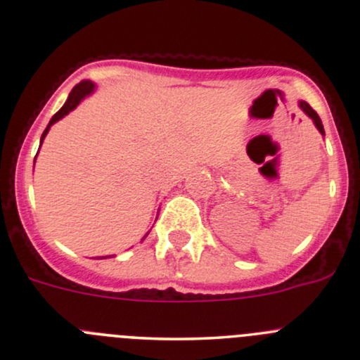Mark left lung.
Here are the masks:
<instances>
[{"label": "left lung", "instance_id": "8db88e82", "mask_svg": "<svg viewBox=\"0 0 360 360\" xmlns=\"http://www.w3.org/2000/svg\"><path fill=\"white\" fill-rule=\"evenodd\" d=\"M300 107L302 108V110L306 112V114H308L311 119H313V122H314V126L318 127V131L321 132L323 136H325V129H323V124H321V119H320V115L316 114V112L313 110V108L309 107V103H306V102H300Z\"/></svg>", "mask_w": 360, "mask_h": 360}]
</instances>
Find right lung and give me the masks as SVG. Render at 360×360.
<instances>
[{"label": "right lung", "mask_w": 360, "mask_h": 360, "mask_svg": "<svg viewBox=\"0 0 360 360\" xmlns=\"http://www.w3.org/2000/svg\"><path fill=\"white\" fill-rule=\"evenodd\" d=\"M93 88H95V84H93L91 82H88V79H84V82L78 83V84H76L75 88H72L71 93H70V96H68L66 103L63 105V108H60V110L58 112V114H54V117H52V119H51L49 126H47V127H46V131H44L42 137H40V144H42L44 137H46V136H47V132H49V129H51L52 124L58 122L59 119H63L64 115L70 114L71 110H75V108L78 107V103L82 102V100L84 98V96L90 95V93L93 91ZM34 163H35V161H34ZM110 257H112V255H110ZM103 258H107V257H103Z\"/></svg>", "instance_id": "right-lung-1"}]
</instances>
